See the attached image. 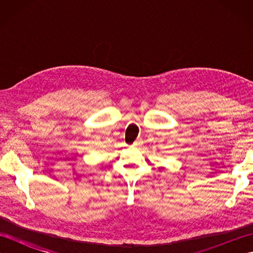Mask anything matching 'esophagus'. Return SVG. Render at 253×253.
Here are the masks:
<instances>
[{
    "label": "esophagus",
    "instance_id": "34e87169",
    "mask_svg": "<svg viewBox=\"0 0 253 253\" xmlns=\"http://www.w3.org/2000/svg\"><path fill=\"white\" fill-rule=\"evenodd\" d=\"M141 143H142V139L139 138V139H137V140L135 141V146H140Z\"/></svg>",
    "mask_w": 253,
    "mask_h": 253
}]
</instances>
